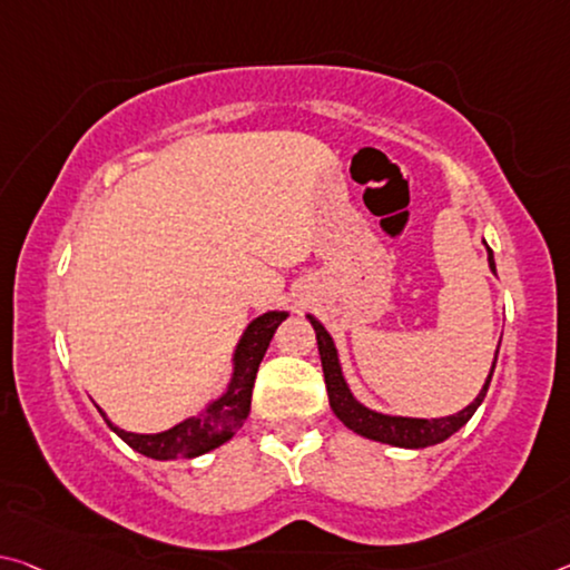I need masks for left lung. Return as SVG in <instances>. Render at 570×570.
<instances>
[{
	"mask_svg": "<svg viewBox=\"0 0 570 570\" xmlns=\"http://www.w3.org/2000/svg\"><path fill=\"white\" fill-rule=\"evenodd\" d=\"M484 246H487V243H484ZM487 264H490L492 274H497L494 253H492L490 246H487ZM306 320L312 322L314 332H317L324 383H327V395H330V405H332L334 415H337V419L345 423L350 431L360 433V436L381 441V444L399 446V449L436 446V444H441V441H446L451 433H456L459 429H462L464 423L472 419L474 411L482 405L484 395H487V387H490V381H492L497 355H500V345H497L490 375H487L482 391L476 393V399L462 411H456L451 415H441V419H415V415L381 413L375 409H367L365 403H360L355 395H352L350 385L345 381V373H342L340 352H337V347H334L332 334L324 330V324L317 317H314V314H306Z\"/></svg>",
	"mask_w": 570,
	"mask_h": 570,
	"instance_id": "obj_1",
	"label": "left lung"
}]
</instances>
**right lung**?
<instances>
[{"mask_svg": "<svg viewBox=\"0 0 570 570\" xmlns=\"http://www.w3.org/2000/svg\"><path fill=\"white\" fill-rule=\"evenodd\" d=\"M288 317V312L274 309L264 312L253 320L246 332L240 334L236 352H233V375L225 393L205 405L203 413L189 415V419L179 421L177 426L159 433H134L114 426L108 415L101 411L104 421L108 423L116 436L124 439L134 451L139 454L157 459V462H167V459H195L203 456L207 451L223 446L225 441L236 436V431L243 426V421L250 413V395L253 383H256V373L261 360H264L266 350L271 345V337L278 330V324Z\"/></svg>", "mask_w": 570, "mask_h": 570, "instance_id": "1", "label": "right lung"}]
</instances>
